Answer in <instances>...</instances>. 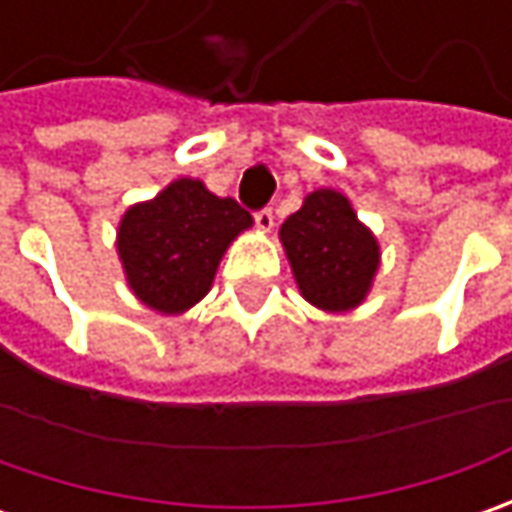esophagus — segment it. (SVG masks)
I'll return each mask as SVG.
<instances>
[{"mask_svg":"<svg viewBox=\"0 0 512 512\" xmlns=\"http://www.w3.org/2000/svg\"><path fill=\"white\" fill-rule=\"evenodd\" d=\"M256 227L259 230H273V222H276V216H273V210L270 207H262V210H256Z\"/></svg>","mask_w":512,"mask_h":512,"instance_id":"34e87169","label":"esophagus"}]
</instances>
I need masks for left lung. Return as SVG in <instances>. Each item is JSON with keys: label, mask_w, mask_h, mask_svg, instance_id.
I'll use <instances>...</instances> for the list:
<instances>
[{"label": "left lung", "mask_w": 512, "mask_h": 512, "mask_svg": "<svg viewBox=\"0 0 512 512\" xmlns=\"http://www.w3.org/2000/svg\"><path fill=\"white\" fill-rule=\"evenodd\" d=\"M296 285L310 305L344 313L364 302L379 270V242L339 190H313L279 227Z\"/></svg>", "instance_id": "left-lung-1"}]
</instances>
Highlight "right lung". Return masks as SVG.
<instances>
[{
  "instance_id": "1",
  "label": "right lung",
  "mask_w": 512,
  "mask_h": 512,
  "mask_svg": "<svg viewBox=\"0 0 512 512\" xmlns=\"http://www.w3.org/2000/svg\"><path fill=\"white\" fill-rule=\"evenodd\" d=\"M250 225L245 207L199 179H176L150 202L128 207L116 250L133 296L165 316L190 310L207 296L230 242Z\"/></svg>"
}]
</instances>
